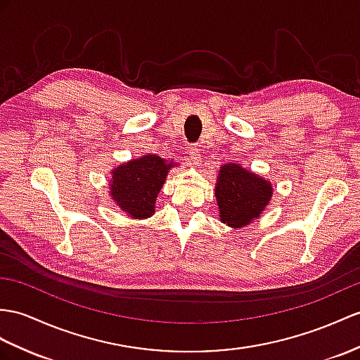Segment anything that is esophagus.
I'll list each match as a JSON object with an SVG mask.
<instances>
[{
  "label": "esophagus",
  "instance_id": "1",
  "mask_svg": "<svg viewBox=\"0 0 360 360\" xmlns=\"http://www.w3.org/2000/svg\"><path fill=\"white\" fill-rule=\"evenodd\" d=\"M188 160H189V163L191 165H194V166H198L200 165V153H198V150L197 148H194V146H189L188 148Z\"/></svg>",
  "mask_w": 360,
  "mask_h": 360
}]
</instances>
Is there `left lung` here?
<instances>
[{
	"label": "left lung",
	"mask_w": 360,
	"mask_h": 360,
	"mask_svg": "<svg viewBox=\"0 0 360 360\" xmlns=\"http://www.w3.org/2000/svg\"><path fill=\"white\" fill-rule=\"evenodd\" d=\"M274 195L271 183L238 163H224L217 175L215 198L220 221L232 229L258 220Z\"/></svg>",
	"instance_id": "1"
}]
</instances>
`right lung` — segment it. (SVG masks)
Wrapping results in <instances>:
<instances>
[{
  "mask_svg": "<svg viewBox=\"0 0 360 360\" xmlns=\"http://www.w3.org/2000/svg\"><path fill=\"white\" fill-rule=\"evenodd\" d=\"M155 154H143L111 169L110 197L133 220H145L155 212V200L174 166Z\"/></svg>",
  "mask_w": 360,
  "mask_h": 360,
  "instance_id": "1",
  "label": "right lung"
}]
</instances>
